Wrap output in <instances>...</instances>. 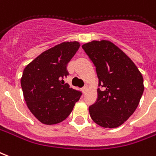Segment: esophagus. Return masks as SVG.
I'll return each mask as SVG.
<instances>
[{"label": "esophagus", "instance_id": "34e87169", "mask_svg": "<svg viewBox=\"0 0 156 156\" xmlns=\"http://www.w3.org/2000/svg\"><path fill=\"white\" fill-rule=\"evenodd\" d=\"M87 86H84L83 88H82V91H83V93H85L86 92H87Z\"/></svg>", "mask_w": 156, "mask_h": 156}]
</instances>
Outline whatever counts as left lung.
I'll list each match as a JSON object with an SVG mask.
<instances>
[{"instance_id":"1","label":"left lung","mask_w":156,"mask_h":156,"mask_svg":"<svg viewBox=\"0 0 156 156\" xmlns=\"http://www.w3.org/2000/svg\"><path fill=\"white\" fill-rule=\"evenodd\" d=\"M82 48L95 65L101 87L89 107L90 116L102 127H118L138 107L144 92L142 75L131 58L108 40H93Z\"/></svg>"}]
</instances>
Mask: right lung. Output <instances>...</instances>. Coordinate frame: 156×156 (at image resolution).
Wrapping results in <instances>:
<instances>
[{
    "label": "right lung",
    "instance_id": "right-lung-1",
    "mask_svg": "<svg viewBox=\"0 0 156 156\" xmlns=\"http://www.w3.org/2000/svg\"><path fill=\"white\" fill-rule=\"evenodd\" d=\"M79 47L77 41L61 43L43 52L24 69L20 79L24 98L43 124L63 122L82 96L63 81L69 75L67 65Z\"/></svg>",
    "mask_w": 156,
    "mask_h": 156
}]
</instances>
